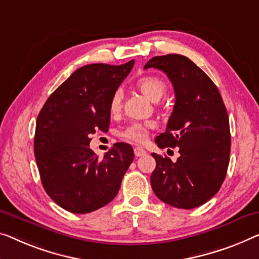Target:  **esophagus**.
Returning <instances> with one entry per match:
<instances>
[{
    "mask_svg": "<svg viewBox=\"0 0 259 259\" xmlns=\"http://www.w3.org/2000/svg\"><path fill=\"white\" fill-rule=\"evenodd\" d=\"M135 156L136 157H142V156H145L146 154V151L144 149H142V148H135Z\"/></svg>",
    "mask_w": 259,
    "mask_h": 259,
    "instance_id": "esophagus-1",
    "label": "esophagus"
}]
</instances>
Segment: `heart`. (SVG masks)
I'll return each mask as SVG.
<instances>
[{
	"label": "heart",
	"mask_w": 259,
	"mask_h": 259,
	"mask_svg": "<svg viewBox=\"0 0 259 259\" xmlns=\"http://www.w3.org/2000/svg\"><path fill=\"white\" fill-rule=\"evenodd\" d=\"M137 87L144 94L146 98L151 101H158L160 100L164 93L166 92V83L158 76L146 75L137 80ZM122 102V92L117 90L114 92L109 102V109L111 114H116L121 109ZM150 124H142V123H133L128 128L122 131L121 136L125 140L135 142V143H143L146 137H148V128Z\"/></svg>",
	"instance_id": "heart-1"
}]
</instances>
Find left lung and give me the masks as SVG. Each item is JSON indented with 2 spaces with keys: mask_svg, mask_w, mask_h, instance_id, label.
I'll return each mask as SVG.
<instances>
[{
  "mask_svg": "<svg viewBox=\"0 0 259 259\" xmlns=\"http://www.w3.org/2000/svg\"><path fill=\"white\" fill-rule=\"evenodd\" d=\"M158 68L175 87L176 103L160 149L179 148L176 163L152 153L151 187L158 199L181 209L207 202L225 181L230 159L229 118L218 87L201 68L181 55L153 57L144 68Z\"/></svg>",
  "mask_w": 259,
  "mask_h": 259,
  "instance_id": "left-lung-1",
  "label": "left lung"
}]
</instances>
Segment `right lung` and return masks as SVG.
Wrapping results in <instances>:
<instances>
[{"instance_id":"1","label":"right lung","mask_w":259,"mask_h":259,"mask_svg":"<svg viewBox=\"0 0 259 259\" xmlns=\"http://www.w3.org/2000/svg\"><path fill=\"white\" fill-rule=\"evenodd\" d=\"M135 60L91 64L76 69L50 95L38 114L34 157L45 192L57 204L86 214L109 203L134 160V149L116 143L102 159L90 149L91 135L108 131L109 102Z\"/></svg>"}]
</instances>
